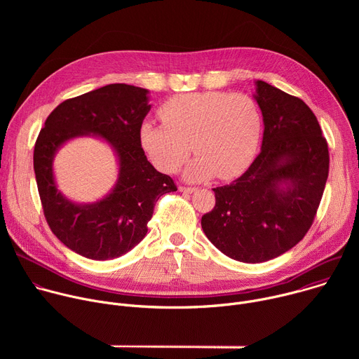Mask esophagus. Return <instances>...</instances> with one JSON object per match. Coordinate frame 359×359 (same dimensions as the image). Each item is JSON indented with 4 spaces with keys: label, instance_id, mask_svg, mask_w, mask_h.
Returning a JSON list of instances; mask_svg holds the SVG:
<instances>
[{
    "label": "esophagus",
    "instance_id": "esophagus-1",
    "mask_svg": "<svg viewBox=\"0 0 359 359\" xmlns=\"http://www.w3.org/2000/svg\"><path fill=\"white\" fill-rule=\"evenodd\" d=\"M179 190H180V191H183V193H193V191L196 190V187H186V186H180V187H179Z\"/></svg>",
    "mask_w": 359,
    "mask_h": 359
}]
</instances>
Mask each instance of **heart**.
I'll list each match as a JSON object with an SVG mask.
<instances>
[{
  "mask_svg": "<svg viewBox=\"0 0 359 359\" xmlns=\"http://www.w3.org/2000/svg\"><path fill=\"white\" fill-rule=\"evenodd\" d=\"M163 125L143 122L139 142L161 172L176 173L194 149L198 155L186 170L190 180L243 175L262 137L260 108L250 95L222 90L172 96L159 109ZM194 144L191 145V143Z\"/></svg>",
  "mask_w": 359,
  "mask_h": 359,
  "instance_id": "obj_1",
  "label": "heart"
}]
</instances>
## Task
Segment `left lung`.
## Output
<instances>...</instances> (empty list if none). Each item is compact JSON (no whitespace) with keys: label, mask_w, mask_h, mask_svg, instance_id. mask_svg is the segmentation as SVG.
<instances>
[{"label":"left lung","mask_w":359,"mask_h":359,"mask_svg":"<svg viewBox=\"0 0 359 359\" xmlns=\"http://www.w3.org/2000/svg\"><path fill=\"white\" fill-rule=\"evenodd\" d=\"M255 86L262 151L238 179L213 189L215 208L201 217L208 238L243 263L276 259L304 238L330 169L328 143L305 102L264 81Z\"/></svg>","instance_id":"left-lung-1"}]
</instances>
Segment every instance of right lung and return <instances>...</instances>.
Listing matches in <instances>:
<instances>
[{"label":"right lung","instance_id":"1","mask_svg":"<svg viewBox=\"0 0 359 359\" xmlns=\"http://www.w3.org/2000/svg\"><path fill=\"white\" fill-rule=\"evenodd\" d=\"M147 92L111 83L67 99L46 118L35 142L34 170L46 223L86 259L109 260L132 250L146 236L159 197L177 190L170 176L150 165L139 142V128L150 111ZM86 134L104 137L114 147L120 177L107 198L78 205L56 189L52 162L65 141Z\"/></svg>","mask_w":359,"mask_h":359}]
</instances>
